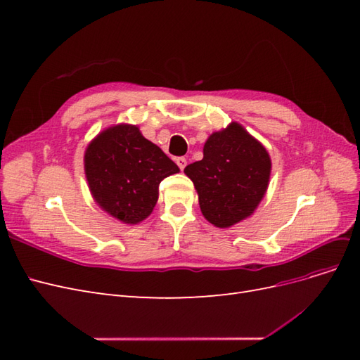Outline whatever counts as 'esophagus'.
<instances>
[{
	"instance_id": "obj_1",
	"label": "esophagus",
	"mask_w": 360,
	"mask_h": 360,
	"mask_svg": "<svg viewBox=\"0 0 360 360\" xmlns=\"http://www.w3.org/2000/svg\"><path fill=\"white\" fill-rule=\"evenodd\" d=\"M176 162H177V165H179V168L183 171L184 168H186V165H188V160H186V158H177L176 159Z\"/></svg>"
}]
</instances>
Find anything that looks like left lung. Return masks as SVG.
<instances>
[{
  "instance_id": "8db88e82",
  "label": "left lung",
  "mask_w": 360,
  "mask_h": 360,
  "mask_svg": "<svg viewBox=\"0 0 360 360\" xmlns=\"http://www.w3.org/2000/svg\"><path fill=\"white\" fill-rule=\"evenodd\" d=\"M271 162L266 148L237 123L210 135L204 158L184 168L198 192L204 217L228 228L254 213L263 200Z\"/></svg>"
}]
</instances>
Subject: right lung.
Here are the masks:
<instances>
[{
	"instance_id": "1",
	"label": "right lung",
	"mask_w": 360,
	"mask_h": 360,
	"mask_svg": "<svg viewBox=\"0 0 360 360\" xmlns=\"http://www.w3.org/2000/svg\"><path fill=\"white\" fill-rule=\"evenodd\" d=\"M85 174L93 198L126 224H138L155 209L160 181L179 172L136 126L106 129L85 151Z\"/></svg>"
}]
</instances>
